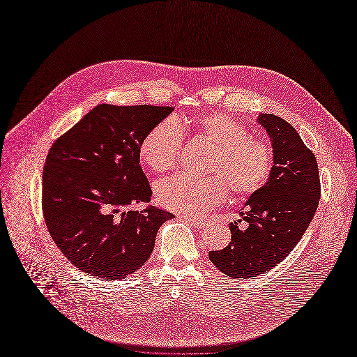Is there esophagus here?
Here are the masks:
<instances>
[{"mask_svg":"<svg viewBox=\"0 0 357 357\" xmlns=\"http://www.w3.org/2000/svg\"><path fill=\"white\" fill-rule=\"evenodd\" d=\"M189 225H192L195 229H199V230H202V229H205L206 226H208V222L206 220H202V219H195V218H190V216H185L183 218Z\"/></svg>","mask_w":357,"mask_h":357,"instance_id":"34e87169","label":"esophagus"}]
</instances>
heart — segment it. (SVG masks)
Instances as JSON below:
<instances>
[{
    "label": "heart",
    "instance_id": "b5f03b06",
    "mask_svg": "<svg viewBox=\"0 0 357 357\" xmlns=\"http://www.w3.org/2000/svg\"><path fill=\"white\" fill-rule=\"evenodd\" d=\"M196 134L213 146L206 178L175 175L157 185L161 205L176 213L196 216L216 208L233 193L247 196L259 192L273 171V148L266 139L252 138L250 131L223 113L192 120ZM183 137L174 119L158 123L141 141L139 155L154 171L167 172L176 165Z\"/></svg>",
    "mask_w": 357,
    "mask_h": 357
}]
</instances>
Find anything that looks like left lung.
Listing matches in <instances>:
<instances>
[{
    "mask_svg": "<svg viewBox=\"0 0 357 357\" xmlns=\"http://www.w3.org/2000/svg\"><path fill=\"white\" fill-rule=\"evenodd\" d=\"M274 154L267 183L245 202L240 212L247 229L230 223L231 241L211 251L209 259L231 278H250L278 266L307 231L321 197L319 169L314 152L296 130L274 114H260Z\"/></svg>",
    "mask_w": 357,
    "mask_h": 357,
    "instance_id": "8db88e82",
    "label": "left lung"
}]
</instances>
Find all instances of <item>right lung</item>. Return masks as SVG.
<instances>
[{"label": "right lung", "mask_w": 357, "mask_h": 357, "mask_svg": "<svg viewBox=\"0 0 357 357\" xmlns=\"http://www.w3.org/2000/svg\"><path fill=\"white\" fill-rule=\"evenodd\" d=\"M174 107L98 105L49 149L42 176V211L50 237L86 274L121 280L154 250L164 222L175 216L151 200L139 165L144 137Z\"/></svg>", "instance_id": "right-lung-1"}]
</instances>
